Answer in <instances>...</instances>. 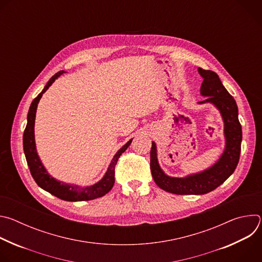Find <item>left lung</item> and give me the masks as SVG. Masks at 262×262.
Instances as JSON below:
<instances>
[{"instance_id":"1","label":"left lung","mask_w":262,"mask_h":262,"mask_svg":"<svg viewBox=\"0 0 262 262\" xmlns=\"http://www.w3.org/2000/svg\"><path fill=\"white\" fill-rule=\"evenodd\" d=\"M198 72L203 79L200 94L206 97L198 104L211 103L220 112L224 123L225 146L217 161L205 170L184 177H172L161 168L157 144L152 142L150 151L152 177L162 190L176 195H203L213 191L234 172L239 161L243 133L238 121L237 104L214 71L199 67Z\"/></svg>"}]
</instances>
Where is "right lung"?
I'll list each match as a JSON object with an SVG mask.
<instances>
[{"label": "right lung", "instance_id": "obj_1", "mask_svg": "<svg viewBox=\"0 0 262 262\" xmlns=\"http://www.w3.org/2000/svg\"><path fill=\"white\" fill-rule=\"evenodd\" d=\"M64 71L61 70L57 72L55 76H53L50 81L47 83L45 86L43 90L37 95L36 98L32 101L29 112H28V117H27V126L24 132V137H23V144H24V152L26 156V160L31 172L32 177L36 181V183L38 184L40 188L50 194L65 200V201H88V200H93L99 197H102L106 193L111 191V189L113 188L114 182H115V166L117 164L118 159L120 156L126 150L127 147L130 145L133 139H130L126 144H124L119 150L116 152L114 156L113 160L111 161L104 175L100 180L97 182L87 185V186H82L80 184H73V183H66L64 181L58 180L54 178L46 169L43 166L38 152H37V148H36V143H35V132H34V126H35V118H36V111H37V105H38V102L40 98L42 97V94L52 86V84L63 74Z\"/></svg>", "mask_w": 262, "mask_h": 262}]
</instances>
